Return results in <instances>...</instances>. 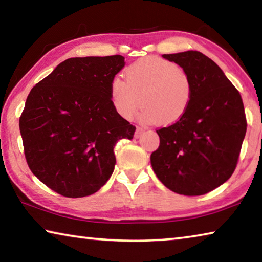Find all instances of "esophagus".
<instances>
[{
	"instance_id": "34e87169",
	"label": "esophagus",
	"mask_w": 262,
	"mask_h": 262,
	"mask_svg": "<svg viewBox=\"0 0 262 262\" xmlns=\"http://www.w3.org/2000/svg\"><path fill=\"white\" fill-rule=\"evenodd\" d=\"M144 133V128H142V127H137L136 128V130H135V134H134V136L136 137V139H139L140 136H142V134H143Z\"/></svg>"
}]
</instances>
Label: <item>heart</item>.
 Instances as JSON below:
<instances>
[{
	"instance_id": "heart-1",
	"label": "heart",
	"mask_w": 262,
	"mask_h": 262,
	"mask_svg": "<svg viewBox=\"0 0 262 262\" xmlns=\"http://www.w3.org/2000/svg\"><path fill=\"white\" fill-rule=\"evenodd\" d=\"M126 81L114 78L110 96L115 111L127 120L135 117L141 103L143 121L172 125L179 121L190 105L193 84L178 64L158 56L135 61L125 70Z\"/></svg>"
}]
</instances>
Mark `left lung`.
<instances>
[{
    "label": "left lung",
    "mask_w": 262,
    "mask_h": 262,
    "mask_svg": "<svg viewBox=\"0 0 262 262\" xmlns=\"http://www.w3.org/2000/svg\"><path fill=\"white\" fill-rule=\"evenodd\" d=\"M190 77L193 97L183 118L157 129L159 147L150 161L172 192L196 196L232 176L246 134L242 96L222 69L198 51L164 54Z\"/></svg>",
    "instance_id": "8db88e82"
}]
</instances>
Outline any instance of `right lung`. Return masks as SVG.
<instances>
[{
  "mask_svg": "<svg viewBox=\"0 0 262 262\" xmlns=\"http://www.w3.org/2000/svg\"><path fill=\"white\" fill-rule=\"evenodd\" d=\"M121 55L70 57L35 84L19 118L26 163L66 198L96 193L114 170V147L136 127L113 107L111 83Z\"/></svg>",
  "mask_w": 262,
  "mask_h": 262,
  "instance_id": "right-lung-1",
  "label": "right lung"
}]
</instances>
